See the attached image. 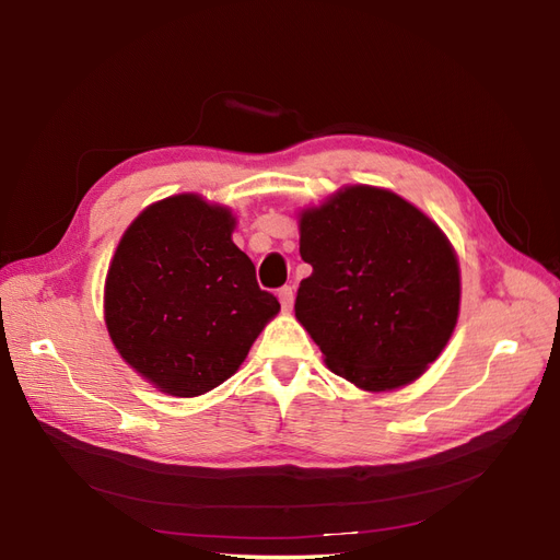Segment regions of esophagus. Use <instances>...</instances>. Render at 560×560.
Returning <instances> with one entry per match:
<instances>
[{"label":"esophagus","mask_w":560,"mask_h":560,"mask_svg":"<svg viewBox=\"0 0 560 560\" xmlns=\"http://www.w3.org/2000/svg\"><path fill=\"white\" fill-rule=\"evenodd\" d=\"M278 299L282 303V311H292V303H294V290L292 287H282L278 292Z\"/></svg>","instance_id":"34e87169"}]
</instances>
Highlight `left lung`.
<instances>
[{
    "mask_svg": "<svg viewBox=\"0 0 560 560\" xmlns=\"http://www.w3.org/2000/svg\"><path fill=\"white\" fill-rule=\"evenodd\" d=\"M313 273L296 319L336 376L369 393L420 378L455 329L460 266L428 214L376 186H346L299 219Z\"/></svg>",
    "mask_w": 560,
    "mask_h": 560,
    "instance_id": "obj_1",
    "label": "left lung"
}]
</instances>
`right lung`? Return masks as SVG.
Returning a JSON list of instances; mask_svg holds the SVG:
<instances>
[{"mask_svg": "<svg viewBox=\"0 0 560 560\" xmlns=\"http://www.w3.org/2000/svg\"><path fill=\"white\" fill-rule=\"evenodd\" d=\"M229 208L196 194L149 206L126 229L105 282L112 343L142 378L173 397H198L231 378L278 299L231 233Z\"/></svg>", "mask_w": 560, "mask_h": 560, "instance_id": "1", "label": "right lung"}]
</instances>
